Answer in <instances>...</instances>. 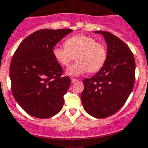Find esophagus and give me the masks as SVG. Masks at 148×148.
Instances as JSON below:
<instances>
[{
  "instance_id": "34e87169",
  "label": "esophagus",
  "mask_w": 148,
  "mask_h": 148,
  "mask_svg": "<svg viewBox=\"0 0 148 148\" xmlns=\"http://www.w3.org/2000/svg\"><path fill=\"white\" fill-rule=\"evenodd\" d=\"M77 81H78V80H77V79H74V78H71V83H74V82H77Z\"/></svg>"
}]
</instances>
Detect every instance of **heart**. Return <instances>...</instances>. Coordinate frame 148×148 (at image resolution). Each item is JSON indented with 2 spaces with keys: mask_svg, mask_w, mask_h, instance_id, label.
Listing matches in <instances>:
<instances>
[{
  "mask_svg": "<svg viewBox=\"0 0 148 148\" xmlns=\"http://www.w3.org/2000/svg\"><path fill=\"white\" fill-rule=\"evenodd\" d=\"M53 54L56 61L67 66L76 57L77 62L66 69L68 75L77 77L87 72H96L104 65L107 50L102 43L90 36L79 34L66 40L65 45H56Z\"/></svg>",
  "mask_w": 148,
  "mask_h": 148,
  "instance_id": "obj_1",
  "label": "heart"
}]
</instances>
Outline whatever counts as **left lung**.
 I'll return each mask as SVG.
<instances>
[{"instance_id":"1","label":"left lung","mask_w":148,"mask_h":148,"mask_svg":"<svg viewBox=\"0 0 148 148\" xmlns=\"http://www.w3.org/2000/svg\"><path fill=\"white\" fill-rule=\"evenodd\" d=\"M102 34L107 44V58L100 71L83 80L81 100L85 111L103 119L116 113L126 103L134 84L135 61L128 46L108 32Z\"/></svg>"}]
</instances>
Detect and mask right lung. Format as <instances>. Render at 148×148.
Returning a JSON list of instances; mask_svg holds the SVG:
<instances>
[{"label":"right lung","instance_id":"1","mask_svg":"<svg viewBox=\"0 0 148 148\" xmlns=\"http://www.w3.org/2000/svg\"><path fill=\"white\" fill-rule=\"evenodd\" d=\"M70 29H42L21 42L10 65L11 91L15 100L33 117L47 119L58 114L71 79L61 77L62 67L53 54Z\"/></svg>","mask_w":148,"mask_h":148}]
</instances>
